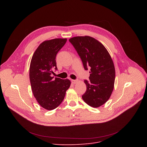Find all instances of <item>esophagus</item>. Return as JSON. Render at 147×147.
I'll list each match as a JSON object with an SVG mask.
<instances>
[{
  "label": "esophagus",
  "instance_id": "esophagus-1",
  "mask_svg": "<svg viewBox=\"0 0 147 147\" xmlns=\"http://www.w3.org/2000/svg\"><path fill=\"white\" fill-rule=\"evenodd\" d=\"M71 81L73 84H76L77 82H78V80L77 79V80H71Z\"/></svg>",
  "mask_w": 147,
  "mask_h": 147
}]
</instances>
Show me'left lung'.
<instances>
[{
	"mask_svg": "<svg viewBox=\"0 0 147 147\" xmlns=\"http://www.w3.org/2000/svg\"><path fill=\"white\" fill-rule=\"evenodd\" d=\"M79 55L85 70L90 69V81L82 99L88 105L98 108L109 99L113 90L115 69L112 59L105 47L88 36H76L69 39Z\"/></svg>",
	"mask_w": 147,
	"mask_h": 147,
	"instance_id": "8db88e82",
	"label": "left lung"
}]
</instances>
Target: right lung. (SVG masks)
Listing matches in <instances>:
<instances>
[{
	"instance_id": "right-lung-1",
	"label": "right lung",
	"mask_w": 147,
	"mask_h": 147,
	"mask_svg": "<svg viewBox=\"0 0 147 147\" xmlns=\"http://www.w3.org/2000/svg\"><path fill=\"white\" fill-rule=\"evenodd\" d=\"M67 39L45 40L35 51L31 61L30 80L32 91L40 105L47 110L56 108L62 102L70 86L68 79L52 77L57 70L56 56Z\"/></svg>"
}]
</instances>
